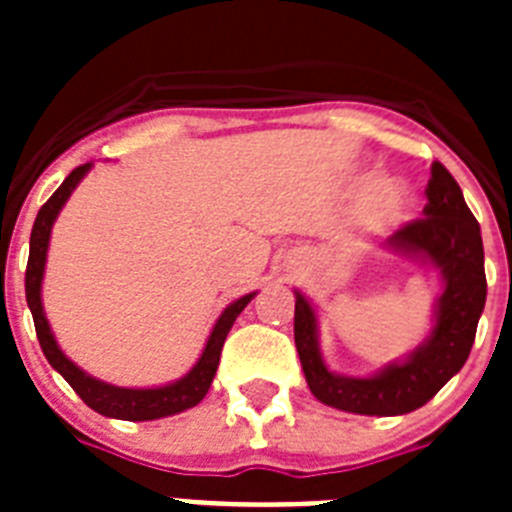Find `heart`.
Returning a JSON list of instances; mask_svg holds the SVG:
<instances>
[{
    "label": "heart",
    "instance_id": "1",
    "mask_svg": "<svg viewBox=\"0 0 512 512\" xmlns=\"http://www.w3.org/2000/svg\"><path fill=\"white\" fill-rule=\"evenodd\" d=\"M405 205H408V194H405L402 184L379 182L374 184L369 197H366V217H369V223L384 228V225H392L395 220H400Z\"/></svg>",
    "mask_w": 512,
    "mask_h": 512
}]
</instances>
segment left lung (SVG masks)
I'll use <instances>...</instances> for the list:
<instances>
[{"label": "left lung", "mask_w": 512, "mask_h": 512, "mask_svg": "<svg viewBox=\"0 0 512 512\" xmlns=\"http://www.w3.org/2000/svg\"><path fill=\"white\" fill-rule=\"evenodd\" d=\"M420 220L402 225L387 246L420 256L438 266L443 295L436 305V325L413 354L384 366L374 377H341L325 366L318 346V318L310 302L295 292V346L307 387L330 408L359 415H405L423 408L443 384L459 372L485 310V248L461 187L443 164L431 166Z\"/></svg>", "instance_id": "left-lung-1"}]
</instances>
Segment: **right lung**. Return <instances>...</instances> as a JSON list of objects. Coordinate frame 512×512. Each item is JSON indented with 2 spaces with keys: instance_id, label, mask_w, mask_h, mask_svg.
I'll use <instances>...</instances> for the list:
<instances>
[{
  "instance_id": "obj_1",
  "label": "right lung",
  "mask_w": 512,
  "mask_h": 512,
  "mask_svg": "<svg viewBox=\"0 0 512 512\" xmlns=\"http://www.w3.org/2000/svg\"><path fill=\"white\" fill-rule=\"evenodd\" d=\"M92 164L76 166L61 187L51 194V200L40 207L38 217H35L33 233H30V256H27V269H25V297L27 307L33 312L35 333H38L40 348H43L48 364L61 374L66 382L74 387L76 395L87 402L89 408L97 410L99 415L117 420H156L166 418V415H176L182 410L194 408L202 397L210 390L212 379H215L217 364H220V351L228 338V330L233 328L235 318L241 315L243 307L253 300L256 292L235 300L223 310V315L217 318L215 328H212L207 346L202 351L200 361L192 366V372L187 377L176 379V382L164 384V387H153V390H125V387H115V384L99 382V379L89 377L87 372H81L79 366L71 359H66L61 348H58L56 338L51 333V325L45 320L43 300H40V284H43V271H45V256H48V243H51V228L56 223L58 212L66 205L76 184L87 176Z\"/></svg>"
}]
</instances>
